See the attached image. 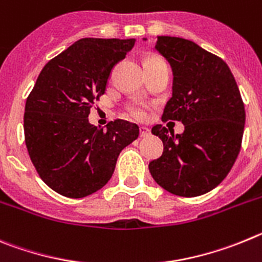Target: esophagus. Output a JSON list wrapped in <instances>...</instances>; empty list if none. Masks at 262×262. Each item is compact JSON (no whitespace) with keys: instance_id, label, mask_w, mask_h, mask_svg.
<instances>
[{"instance_id":"obj_1","label":"esophagus","mask_w":262,"mask_h":262,"mask_svg":"<svg viewBox=\"0 0 262 262\" xmlns=\"http://www.w3.org/2000/svg\"><path fill=\"white\" fill-rule=\"evenodd\" d=\"M140 134H141V137H142V138H146V137H148L151 133H150V129H148V128H146V126H141Z\"/></svg>"}]
</instances>
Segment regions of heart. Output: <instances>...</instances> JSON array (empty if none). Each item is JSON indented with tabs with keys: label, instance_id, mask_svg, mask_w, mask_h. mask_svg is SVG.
<instances>
[{
	"label": "heart",
	"instance_id": "heart-1",
	"mask_svg": "<svg viewBox=\"0 0 262 262\" xmlns=\"http://www.w3.org/2000/svg\"><path fill=\"white\" fill-rule=\"evenodd\" d=\"M155 61H160V60H158V58H148L147 62H155ZM129 112H130L132 116L136 117V119L143 120L146 117V105L140 104V103L132 104L130 107H129Z\"/></svg>",
	"mask_w": 262,
	"mask_h": 262
}]
</instances>
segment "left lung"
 <instances>
[{"instance_id": "1", "label": "left lung", "mask_w": 262, "mask_h": 262, "mask_svg": "<svg viewBox=\"0 0 262 262\" xmlns=\"http://www.w3.org/2000/svg\"><path fill=\"white\" fill-rule=\"evenodd\" d=\"M155 49L173 73L172 98L162 119L181 121L184 132L151 129L164 148L148 169L172 194H205L222 183L240 151L246 124L240 91L227 63L190 40L158 36Z\"/></svg>"}]
</instances>
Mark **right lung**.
Instances as JSON below:
<instances>
[{
	"label": "right lung",
	"instance_id": "1",
	"mask_svg": "<svg viewBox=\"0 0 262 262\" xmlns=\"http://www.w3.org/2000/svg\"><path fill=\"white\" fill-rule=\"evenodd\" d=\"M136 39L84 37L48 61L26 100L25 140L41 180L70 199L108 183L124 147L138 138L137 124L115 120L107 129L89 122L110 74Z\"/></svg>",
	"mask_w": 262,
	"mask_h": 262
}]
</instances>
